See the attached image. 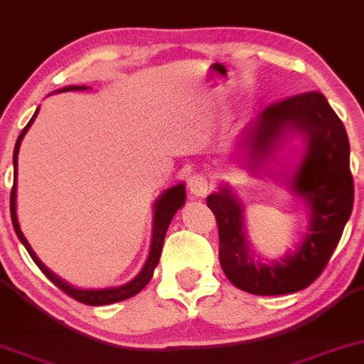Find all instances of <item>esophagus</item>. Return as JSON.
<instances>
[{"label":"esophagus","instance_id":"esophagus-1","mask_svg":"<svg viewBox=\"0 0 364 364\" xmlns=\"http://www.w3.org/2000/svg\"><path fill=\"white\" fill-rule=\"evenodd\" d=\"M188 188H190L193 196H206L208 191H210V181H208L205 174H193L188 179Z\"/></svg>","mask_w":364,"mask_h":364}]
</instances>
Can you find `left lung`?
<instances>
[{"mask_svg": "<svg viewBox=\"0 0 364 364\" xmlns=\"http://www.w3.org/2000/svg\"><path fill=\"white\" fill-rule=\"evenodd\" d=\"M303 139V151L288 185L309 210L308 230L294 251L261 259L246 238L245 208L230 185L206 198L220 231V264L236 288L259 296L296 293L321 274L353 210L350 141L345 124L321 93L293 96L268 106L246 126L238 141L243 168L263 171L289 138Z\"/></svg>", "mask_w": 364, "mask_h": 364, "instance_id": "left-lung-1", "label": "left lung"}]
</instances>
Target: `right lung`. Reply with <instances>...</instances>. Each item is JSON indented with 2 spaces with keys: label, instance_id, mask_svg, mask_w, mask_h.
Returning a JSON list of instances; mask_svg holds the SVG:
<instances>
[{
  "label": "right lung",
  "instance_id": "right-lung-1",
  "mask_svg": "<svg viewBox=\"0 0 364 364\" xmlns=\"http://www.w3.org/2000/svg\"><path fill=\"white\" fill-rule=\"evenodd\" d=\"M85 90H90V86H65V88L53 91V93H63V91H85ZM38 111H40V108L35 111V114H33L30 123L24 126L21 134H19L18 139H16V144H14V151H13L14 173H13V190H11V221H13L14 231H16V236L19 238V241L23 243L24 248L28 250V253H30L33 261H35V263L38 264V268H40L43 273L46 274V278L53 281V283H55L60 289H63V291H65L66 294H70L71 298L77 299L80 303L90 304V306H101V304L118 303V301H123V299H128V298L134 296V294H138L139 291H141V289L149 283V279L153 278L154 268L158 266L159 256H161L163 241H164V236H166L169 223H171L173 216L176 215V211L179 210V208H183V205H185V201H186L185 183H178V185H174L171 188H168V190H164L161 195L156 198V201H154V205H153V228H151L153 231H151V243H149V255H148V259L141 268V271H139V273L134 276L133 279H129L128 283H124V284H119V287L98 288V289H81V288L73 287V284L66 283L65 279H61L60 276L53 273V271L48 268V266H45V263H41V259L38 258L35 251H33L30 243H28V240L24 238L21 228H19L18 216H16L18 153H19V146H21L24 134H26L28 129L31 128V124L36 118Z\"/></svg>",
  "mask_w": 364,
  "mask_h": 364
}]
</instances>
